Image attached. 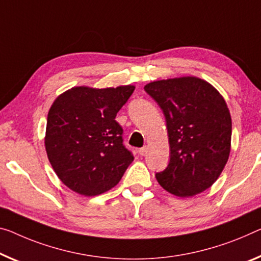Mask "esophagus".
<instances>
[{"label": "esophagus", "instance_id": "esophagus-1", "mask_svg": "<svg viewBox=\"0 0 261 261\" xmlns=\"http://www.w3.org/2000/svg\"><path fill=\"white\" fill-rule=\"evenodd\" d=\"M147 149H148L147 147H142V148H140V149H139V154L141 155V156H144V155L147 154Z\"/></svg>", "mask_w": 261, "mask_h": 261}]
</instances>
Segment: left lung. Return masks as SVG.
I'll return each mask as SVG.
<instances>
[{"instance_id": "1", "label": "left lung", "mask_w": 261, "mask_h": 261, "mask_svg": "<svg viewBox=\"0 0 261 261\" xmlns=\"http://www.w3.org/2000/svg\"><path fill=\"white\" fill-rule=\"evenodd\" d=\"M166 117L170 160L156 172L164 190L190 197L214 184L230 155L232 121L226 102L205 80L181 77L147 84Z\"/></svg>"}]
</instances>
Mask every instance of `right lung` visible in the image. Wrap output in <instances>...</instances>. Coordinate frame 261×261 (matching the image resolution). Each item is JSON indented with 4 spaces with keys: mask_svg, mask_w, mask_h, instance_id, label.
Listing matches in <instances>:
<instances>
[{
    "mask_svg": "<svg viewBox=\"0 0 261 261\" xmlns=\"http://www.w3.org/2000/svg\"><path fill=\"white\" fill-rule=\"evenodd\" d=\"M134 86L73 87L55 100L47 114L45 149L59 179L84 196L117 186L134 160L115 121Z\"/></svg>",
    "mask_w": 261,
    "mask_h": 261,
    "instance_id": "right-lung-1",
    "label": "right lung"
}]
</instances>
